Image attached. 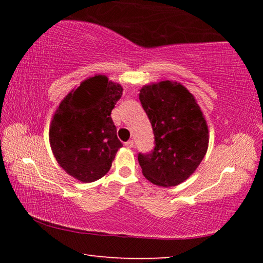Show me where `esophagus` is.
I'll return each instance as SVG.
<instances>
[{
  "mask_svg": "<svg viewBox=\"0 0 263 263\" xmlns=\"http://www.w3.org/2000/svg\"><path fill=\"white\" fill-rule=\"evenodd\" d=\"M125 146L127 148H132L133 146H135V142H133V140H128L125 142Z\"/></svg>",
  "mask_w": 263,
  "mask_h": 263,
  "instance_id": "1",
  "label": "esophagus"
}]
</instances>
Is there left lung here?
<instances>
[{
    "mask_svg": "<svg viewBox=\"0 0 263 263\" xmlns=\"http://www.w3.org/2000/svg\"><path fill=\"white\" fill-rule=\"evenodd\" d=\"M139 100L152 124L155 147L138 155L142 175L164 188L193 175L206 154L209 128L195 96L172 80L145 84Z\"/></svg>",
    "mask_w": 263,
    "mask_h": 263,
    "instance_id": "left-lung-1",
    "label": "left lung"
}]
</instances>
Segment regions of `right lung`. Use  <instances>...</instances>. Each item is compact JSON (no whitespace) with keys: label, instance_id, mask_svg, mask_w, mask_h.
Instances as JSON below:
<instances>
[{"label":"right lung","instance_id":"add662e5","mask_svg":"<svg viewBox=\"0 0 263 263\" xmlns=\"http://www.w3.org/2000/svg\"><path fill=\"white\" fill-rule=\"evenodd\" d=\"M122 94L121 84L96 74L73 88L57 108L48 139L59 166L75 180L89 183L110 171L123 146L111 118Z\"/></svg>","mask_w":263,"mask_h":263}]
</instances>
